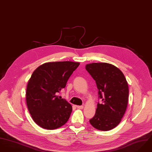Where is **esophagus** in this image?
Returning <instances> with one entry per match:
<instances>
[{
    "instance_id": "1",
    "label": "esophagus",
    "mask_w": 152,
    "mask_h": 152,
    "mask_svg": "<svg viewBox=\"0 0 152 152\" xmlns=\"http://www.w3.org/2000/svg\"><path fill=\"white\" fill-rule=\"evenodd\" d=\"M77 108L79 109H82L83 108V106H76Z\"/></svg>"
}]
</instances>
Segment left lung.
<instances>
[{
  "instance_id": "left-lung-1",
  "label": "left lung",
  "mask_w": 152,
  "mask_h": 152,
  "mask_svg": "<svg viewBox=\"0 0 152 152\" xmlns=\"http://www.w3.org/2000/svg\"><path fill=\"white\" fill-rule=\"evenodd\" d=\"M86 69L95 80L102 104L98 103L96 113L89 121L95 129L108 131L121 121L127 106L129 87L121 70L107 63H92Z\"/></svg>"
}]
</instances>
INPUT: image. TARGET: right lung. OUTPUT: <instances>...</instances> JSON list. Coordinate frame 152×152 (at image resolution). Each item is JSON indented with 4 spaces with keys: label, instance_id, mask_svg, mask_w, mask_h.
<instances>
[{
    "label": "right lung",
    "instance_id": "add662e5",
    "mask_svg": "<svg viewBox=\"0 0 152 152\" xmlns=\"http://www.w3.org/2000/svg\"><path fill=\"white\" fill-rule=\"evenodd\" d=\"M79 64L71 61L48 62L33 72L27 85L26 100L32 119L40 127L54 130L69 120L72 106L56 94L65 88Z\"/></svg>",
    "mask_w": 152,
    "mask_h": 152
}]
</instances>
